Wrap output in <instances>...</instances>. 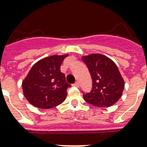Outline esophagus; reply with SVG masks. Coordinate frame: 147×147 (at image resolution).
Masks as SVG:
<instances>
[{
  "label": "esophagus",
  "mask_w": 147,
  "mask_h": 147,
  "mask_svg": "<svg viewBox=\"0 0 147 147\" xmlns=\"http://www.w3.org/2000/svg\"><path fill=\"white\" fill-rule=\"evenodd\" d=\"M73 86H75V87H79V86H80V84H79L78 82H76L74 84H73Z\"/></svg>",
  "instance_id": "1"
}]
</instances>
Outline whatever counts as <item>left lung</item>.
<instances>
[{
  "mask_svg": "<svg viewBox=\"0 0 147 147\" xmlns=\"http://www.w3.org/2000/svg\"><path fill=\"white\" fill-rule=\"evenodd\" d=\"M92 79V88L83 94L88 104L98 107H109L116 104L122 94L125 82L118 67L108 57L91 54L82 57Z\"/></svg>",
  "mask_w": 147,
  "mask_h": 147,
  "instance_id": "obj_1",
  "label": "left lung"
}]
</instances>
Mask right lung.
I'll return each mask as SVG.
<instances>
[{"label":"right lung","instance_id":"obj_1","mask_svg":"<svg viewBox=\"0 0 147 147\" xmlns=\"http://www.w3.org/2000/svg\"><path fill=\"white\" fill-rule=\"evenodd\" d=\"M68 55H51L38 61L33 65L22 81L23 94L29 103L37 108L49 109L66 99V82L60 67Z\"/></svg>","mask_w":147,"mask_h":147}]
</instances>
